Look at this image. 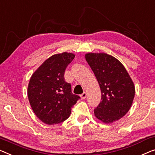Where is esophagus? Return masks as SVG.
Returning <instances> with one entry per match:
<instances>
[{
    "label": "esophagus",
    "mask_w": 155,
    "mask_h": 155,
    "mask_svg": "<svg viewBox=\"0 0 155 155\" xmlns=\"http://www.w3.org/2000/svg\"><path fill=\"white\" fill-rule=\"evenodd\" d=\"M86 97H87V93L85 92H84L81 94V99H85Z\"/></svg>",
    "instance_id": "esophagus-1"
}]
</instances>
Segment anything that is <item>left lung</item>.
Segmentation results:
<instances>
[{"instance_id":"obj_1","label":"left lung","mask_w":155,"mask_h":155,"mask_svg":"<svg viewBox=\"0 0 155 155\" xmlns=\"http://www.w3.org/2000/svg\"><path fill=\"white\" fill-rule=\"evenodd\" d=\"M100 85L101 101L94 110L95 117L104 123H112L125 115L135 95L134 82L123 64L105 53L85 55Z\"/></svg>"}]
</instances>
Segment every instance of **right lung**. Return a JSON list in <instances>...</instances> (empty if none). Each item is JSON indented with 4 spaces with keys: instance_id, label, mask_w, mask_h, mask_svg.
<instances>
[{
    "instance_id": "right-lung-1",
    "label": "right lung",
    "mask_w": 155,
    "mask_h": 155,
    "mask_svg": "<svg viewBox=\"0 0 155 155\" xmlns=\"http://www.w3.org/2000/svg\"><path fill=\"white\" fill-rule=\"evenodd\" d=\"M74 57L68 52L53 55L31 76L28 97L35 114L44 123L51 125L65 120L80 99L71 92L70 84L64 78L66 68Z\"/></svg>"
}]
</instances>
